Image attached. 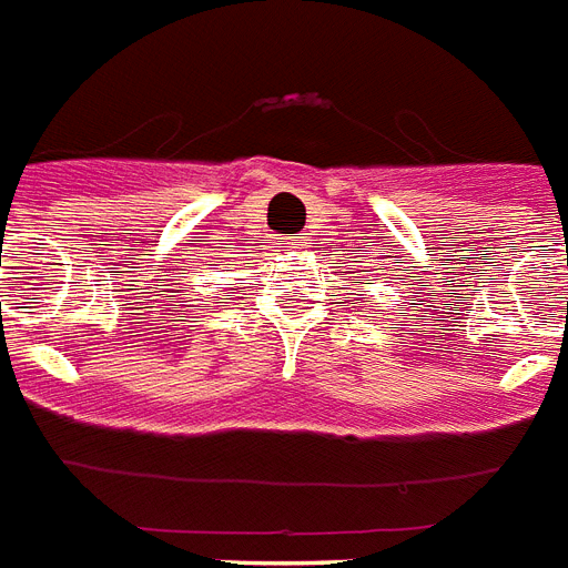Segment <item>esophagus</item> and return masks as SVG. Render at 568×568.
I'll return each mask as SVG.
<instances>
[{
    "instance_id": "34e87169",
    "label": "esophagus",
    "mask_w": 568,
    "mask_h": 568,
    "mask_svg": "<svg viewBox=\"0 0 568 568\" xmlns=\"http://www.w3.org/2000/svg\"><path fill=\"white\" fill-rule=\"evenodd\" d=\"M290 246H293V250H302L304 237H290Z\"/></svg>"
}]
</instances>
